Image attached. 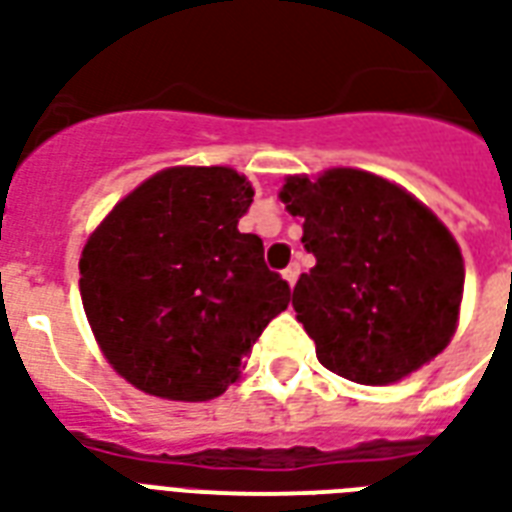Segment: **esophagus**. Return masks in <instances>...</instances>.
<instances>
[{"label":"esophagus","instance_id":"obj_1","mask_svg":"<svg viewBox=\"0 0 512 512\" xmlns=\"http://www.w3.org/2000/svg\"><path fill=\"white\" fill-rule=\"evenodd\" d=\"M298 274H301V266H298V263H290V266L282 271V276H285V282L290 287H295V282H298Z\"/></svg>","mask_w":512,"mask_h":512}]
</instances>
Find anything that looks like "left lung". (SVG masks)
Returning a JSON list of instances; mask_svg holds the SVG:
<instances>
[{
    "label": "left lung",
    "mask_w": 512,
    "mask_h": 512,
    "mask_svg": "<svg viewBox=\"0 0 512 512\" xmlns=\"http://www.w3.org/2000/svg\"><path fill=\"white\" fill-rule=\"evenodd\" d=\"M279 198L304 217L301 241L317 260L298 279L293 306L325 369L388 385L448 347L464 260L420 200L355 168L287 176Z\"/></svg>",
    "instance_id": "obj_1"
}]
</instances>
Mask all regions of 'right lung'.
<instances>
[{
    "label": "right lung",
    "instance_id": "obj_1",
    "mask_svg": "<svg viewBox=\"0 0 512 512\" xmlns=\"http://www.w3.org/2000/svg\"><path fill=\"white\" fill-rule=\"evenodd\" d=\"M255 189L233 168H168L119 200L81 255V301L113 369L138 391L208 401L244 358L290 285L238 219Z\"/></svg>",
    "mask_w": 512,
    "mask_h": 512
}]
</instances>
